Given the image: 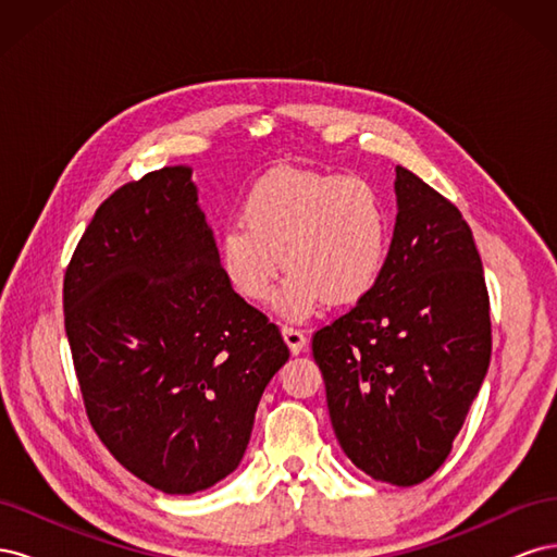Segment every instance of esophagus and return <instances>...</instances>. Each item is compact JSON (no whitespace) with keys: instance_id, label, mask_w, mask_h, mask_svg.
I'll list each match as a JSON object with an SVG mask.
<instances>
[{"instance_id":"obj_1","label":"esophagus","mask_w":557,"mask_h":557,"mask_svg":"<svg viewBox=\"0 0 557 557\" xmlns=\"http://www.w3.org/2000/svg\"><path fill=\"white\" fill-rule=\"evenodd\" d=\"M281 334H283L285 344H288L293 356H297V352H301V350L307 348V336H305V332H301V330L290 327V325H283V327H281Z\"/></svg>"}]
</instances>
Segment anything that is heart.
Here are the masks:
<instances>
[{
  "label": "heart",
  "mask_w": 557,
  "mask_h": 557,
  "mask_svg": "<svg viewBox=\"0 0 557 557\" xmlns=\"http://www.w3.org/2000/svg\"><path fill=\"white\" fill-rule=\"evenodd\" d=\"M391 215L374 183L295 166L264 174L242 205V221L218 237V262L230 288L260 305L288 269L278 307L309 318L325 301L356 305L379 283Z\"/></svg>",
  "instance_id": "heart-1"
}]
</instances>
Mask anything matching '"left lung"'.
I'll list each match as a JSON object with an SVG mask.
<instances>
[{"instance_id": "1", "label": "left lung", "mask_w": 557, "mask_h": 557, "mask_svg": "<svg viewBox=\"0 0 557 557\" xmlns=\"http://www.w3.org/2000/svg\"><path fill=\"white\" fill-rule=\"evenodd\" d=\"M397 221L374 290L313 334L348 460L416 485L444 465L491 364V301L462 213L395 166Z\"/></svg>"}]
</instances>
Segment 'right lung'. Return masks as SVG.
I'll return each instance as SVG.
<instances>
[{"label":"right lung","mask_w":557,"mask_h":557,"mask_svg":"<svg viewBox=\"0 0 557 557\" xmlns=\"http://www.w3.org/2000/svg\"><path fill=\"white\" fill-rule=\"evenodd\" d=\"M64 330L99 440L166 495L239 467L264 387L290 358L225 281L185 164L97 209L64 274Z\"/></svg>","instance_id":"add662e5"}]
</instances>
